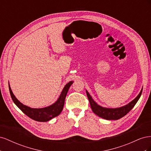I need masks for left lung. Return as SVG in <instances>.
I'll return each instance as SVG.
<instances>
[{
	"instance_id": "1",
	"label": "left lung",
	"mask_w": 151,
	"mask_h": 151,
	"mask_svg": "<svg viewBox=\"0 0 151 151\" xmlns=\"http://www.w3.org/2000/svg\"><path fill=\"white\" fill-rule=\"evenodd\" d=\"M142 89H141L140 92L137 95V96L134 100H132L131 102L125 105V106L119 108H110L103 107L98 104V103L94 101V100L91 97V96L89 94L88 91L86 90V94L88 96L89 101L91 105V108L92 109L93 111L98 116L109 120H118L126 115L134 108L137 102L138 101V100L139 99L142 94Z\"/></svg>"
}]
</instances>
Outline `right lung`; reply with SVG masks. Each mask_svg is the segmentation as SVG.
Returning a JSON list of instances; mask_svg holds the SVG:
<instances>
[{"instance_id":"1","label":"right lung","mask_w":151,"mask_h":151,"mask_svg":"<svg viewBox=\"0 0 151 151\" xmlns=\"http://www.w3.org/2000/svg\"><path fill=\"white\" fill-rule=\"evenodd\" d=\"M73 83H74L73 81H70L64 86L60 95L59 96L58 99L55 102L48 106L42 108H33L23 104L16 98L14 94H13L9 83V88L12 101L25 115L35 121L46 122L60 115L63 108V106H64L65 99L68 89Z\"/></svg>"}]
</instances>
